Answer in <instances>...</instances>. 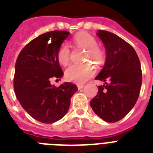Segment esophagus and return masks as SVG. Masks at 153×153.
<instances>
[{"mask_svg": "<svg viewBox=\"0 0 153 153\" xmlns=\"http://www.w3.org/2000/svg\"><path fill=\"white\" fill-rule=\"evenodd\" d=\"M77 87H78L79 90H81V89H82L84 87V85H82V84H78V85H77Z\"/></svg>", "mask_w": 153, "mask_h": 153, "instance_id": "34e87169", "label": "esophagus"}]
</instances>
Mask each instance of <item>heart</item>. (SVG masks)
<instances>
[{
  "mask_svg": "<svg viewBox=\"0 0 153 153\" xmlns=\"http://www.w3.org/2000/svg\"><path fill=\"white\" fill-rule=\"evenodd\" d=\"M75 46L86 50V57L90 58L96 63H101L104 59V52L97 46V40L87 32H80L73 38ZM57 60L62 66H67L70 61V48L68 45L62 44L57 51ZM95 68L90 63L82 65L72 64L65 71L67 80L74 83H84L95 74Z\"/></svg>",
  "mask_w": 153,
  "mask_h": 153,
  "instance_id": "obj_1",
  "label": "heart"
}]
</instances>
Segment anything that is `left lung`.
I'll list each match as a JSON object with an SVG mask.
<instances>
[{
  "label": "left lung",
  "instance_id": "obj_1",
  "mask_svg": "<svg viewBox=\"0 0 153 153\" xmlns=\"http://www.w3.org/2000/svg\"><path fill=\"white\" fill-rule=\"evenodd\" d=\"M105 62L95 79L104 82L91 101L94 112L103 121L116 122L126 117L137 101L142 82L140 62L133 48L118 36L99 30Z\"/></svg>",
  "mask_w": 153,
  "mask_h": 153
}]
</instances>
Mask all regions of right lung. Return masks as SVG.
<instances>
[{
    "mask_svg": "<svg viewBox=\"0 0 153 153\" xmlns=\"http://www.w3.org/2000/svg\"><path fill=\"white\" fill-rule=\"evenodd\" d=\"M69 34L67 31H52L40 35L21 50L16 62L13 86L16 98L30 116L42 123L62 118L78 91L71 82L59 87L51 84V79L63 75L57 51Z\"/></svg>",
    "mask_w": 153,
    "mask_h": 153,
    "instance_id": "right-lung-1",
    "label": "right lung"
}]
</instances>
